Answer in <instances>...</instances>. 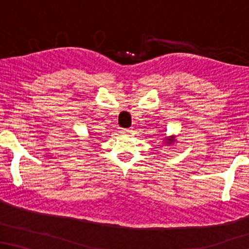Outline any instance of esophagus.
<instances>
[{
  "mask_svg": "<svg viewBox=\"0 0 249 249\" xmlns=\"http://www.w3.org/2000/svg\"><path fill=\"white\" fill-rule=\"evenodd\" d=\"M131 129L130 128H124V129H121L120 130V132L121 134H124V135H128V134H131Z\"/></svg>",
  "mask_w": 249,
  "mask_h": 249,
  "instance_id": "esophagus-1",
  "label": "esophagus"
}]
</instances>
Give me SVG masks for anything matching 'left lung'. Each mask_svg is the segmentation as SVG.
Here are the masks:
<instances>
[{
	"instance_id": "8db88e82",
	"label": "left lung",
	"mask_w": 249,
	"mask_h": 249,
	"mask_svg": "<svg viewBox=\"0 0 249 249\" xmlns=\"http://www.w3.org/2000/svg\"><path fill=\"white\" fill-rule=\"evenodd\" d=\"M172 142H173V137L170 138V139H169V142H166V144H172Z\"/></svg>"
}]
</instances>
